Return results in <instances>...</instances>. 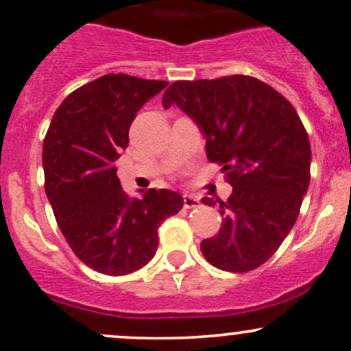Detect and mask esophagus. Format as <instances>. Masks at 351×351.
Masks as SVG:
<instances>
[{"label":"esophagus","mask_w":351,"mask_h":351,"mask_svg":"<svg viewBox=\"0 0 351 351\" xmlns=\"http://www.w3.org/2000/svg\"><path fill=\"white\" fill-rule=\"evenodd\" d=\"M198 204H200V198L195 197V195H183V206L185 208H195V206H198Z\"/></svg>","instance_id":"obj_1"}]
</instances>
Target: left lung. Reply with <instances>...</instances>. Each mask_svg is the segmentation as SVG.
<instances>
[{
    "label": "left lung",
    "instance_id": "left-lung-1",
    "mask_svg": "<svg viewBox=\"0 0 351 351\" xmlns=\"http://www.w3.org/2000/svg\"><path fill=\"white\" fill-rule=\"evenodd\" d=\"M171 106L202 128L210 163L222 166L234 188L227 202L202 198L223 215L202 254L222 271L259 267L296 223L311 178V146L296 109L250 75L176 80L163 94V108Z\"/></svg>",
    "mask_w": 351,
    "mask_h": 351
}]
</instances>
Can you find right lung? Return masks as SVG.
Here are the masks:
<instances>
[{"label":"right lung","instance_id":"add662e5","mask_svg":"<svg viewBox=\"0 0 351 351\" xmlns=\"http://www.w3.org/2000/svg\"><path fill=\"white\" fill-rule=\"evenodd\" d=\"M166 86L102 75L69 94L47 131L42 158L53 215L73 254L102 274L124 276L149 263L158 228L183 206L182 195L163 188L131 200L114 165L138 110Z\"/></svg>","mask_w":351,"mask_h":351}]
</instances>
